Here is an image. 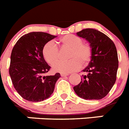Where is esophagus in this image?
Listing matches in <instances>:
<instances>
[{
	"label": "esophagus",
	"instance_id": "obj_1",
	"mask_svg": "<svg viewBox=\"0 0 129 129\" xmlns=\"http://www.w3.org/2000/svg\"><path fill=\"white\" fill-rule=\"evenodd\" d=\"M60 75H61V77H65V76H68V75H69L68 73H60Z\"/></svg>",
	"mask_w": 129,
	"mask_h": 129
}]
</instances>
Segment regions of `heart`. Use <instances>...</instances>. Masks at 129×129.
<instances>
[{
	"label": "heart",
	"mask_w": 129,
	"mask_h": 129,
	"mask_svg": "<svg viewBox=\"0 0 129 129\" xmlns=\"http://www.w3.org/2000/svg\"><path fill=\"white\" fill-rule=\"evenodd\" d=\"M59 43L63 48H70L66 61H59L54 63L59 58V50L54 41H49L43 47V55L49 64H53V70L62 73H70L79 70L87 64L92 57V47L89 43H84L83 39L75 35L68 34L59 39Z\"/></svg>",
	"instance_id": "1"
}]
</instances>
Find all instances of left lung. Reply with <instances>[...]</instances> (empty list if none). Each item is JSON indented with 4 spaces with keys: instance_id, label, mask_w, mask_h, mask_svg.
Returning <instances> with one entry per match:
<instances>
[{
    "instance_id": "1",
    "label": "left lung",
    "mask_w": 129,
    "mask_h": 129,
    "mask_svg": "<svg viewBox=\"0 0 129 129\" xmlns=\"http://www.w3.org/2000/svg\"><path fill=\"white\" fill-rule=\"evenodd\" d=\"M77 35L88 41L92 47L89 64L83 70V75L73 90L85 100H100L108 94L116 81L118 56L115 45L104 33L95 29H85Z\"/></svg>"
}]
</instances>
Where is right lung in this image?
Masks as SVG:
<instances>
[{
  "mask_svg": "<svg viewBox=\"0 0 129 129\" xmlns=\"http://www.w3.org/2000/svg\"><path fill=\"white\" fill-rule=\"evenodd\" d=\"M56 37L44 32H31L23 35L13 48L10 76L16 91L28 101L37 102L49 98L61 77L59 73L44 75L50 66L43 57V47Z\"/></svg>",
  "mask_w": 129,
  "mask_h": 129,
  "instance_id": "1",
  "label": "right lung"
}]
</instances>
